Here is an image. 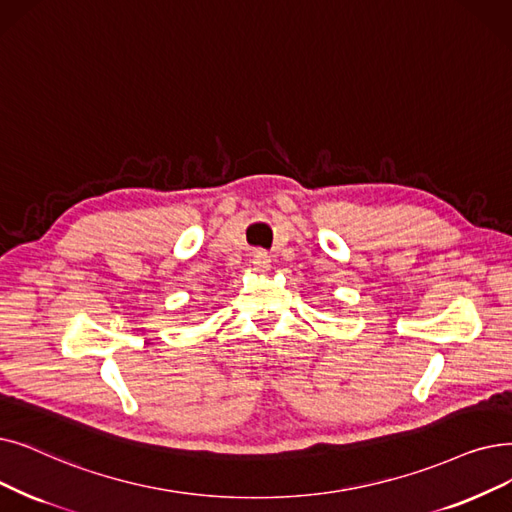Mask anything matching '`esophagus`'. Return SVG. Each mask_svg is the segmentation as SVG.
<instances>
[{"label": "esophagus", "instance_id": "1", "mask_svg": "<svg viewBox=\"0 0 512 512\" xmlns=\"http://www.w3.org/2000/svg\"><path fill=\"white\" fill-rule=\"evenodd\" d=\"M251 268H253L257 274L270 272V268H272L270 255L265 253V251H253V253H251Z\"/></svg>", "mask_w": 512, "mask_h": 512}]
</instances>
